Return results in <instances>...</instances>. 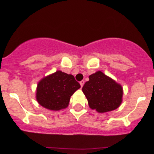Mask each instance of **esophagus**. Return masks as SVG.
Instances as JSON below:
<instances>
[{
  "mask_svg": "<svg viewBox=\"0 0 154 154\" xmlns=\"http://www.w3.org/2000/svg\"><path fill=\"white\" fill-rule=\"evenodd\" d=\"M84 83H85V81H84V80H81V81L80 82V86H81V87H83V85H84Z\"/></svg>",
  "mask_w": 154,
  "mask_h": 154,
  "instance_id": "34e87169",
  "label": "esophagus"
}]
</instances>
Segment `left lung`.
I'll use <instances>...</instances> for the list:
<instances>
[{"mask_svg":"<svg viewBox=\"0 0 154 154\" xmlns=\"http://www.w3.org/2000/svg\"><path fill=\"white\" fill-rule=\"evenodd\" d=\"M88 78L82 91L90 108L103 113L119 107L123 96V88L120 84L100 71L91 74Z\"/></svg>","mask_w":154,"mask_h":154,"instance_id":"1","label":"left lung"}]
</instances>
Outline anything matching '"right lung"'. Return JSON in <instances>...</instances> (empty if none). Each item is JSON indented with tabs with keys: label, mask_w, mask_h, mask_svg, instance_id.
<instances>
[{
	"label": "right lung",
	"mask_w": 154,
	"mask_h": 154,
	"mask_svg": "<svg viewBox=\"0 0 154 154\" xmlns=\"http://www.w3.org/2000/svg\"><path fill=\"white\" fill-rule=\"evenodd\" d=\"M80 88L74 76L57 71L38 82L36 100L42 106L58 111L68 106L71 96Z\"/></svg>",
	"instance_id": "1"
}]
</instances>
